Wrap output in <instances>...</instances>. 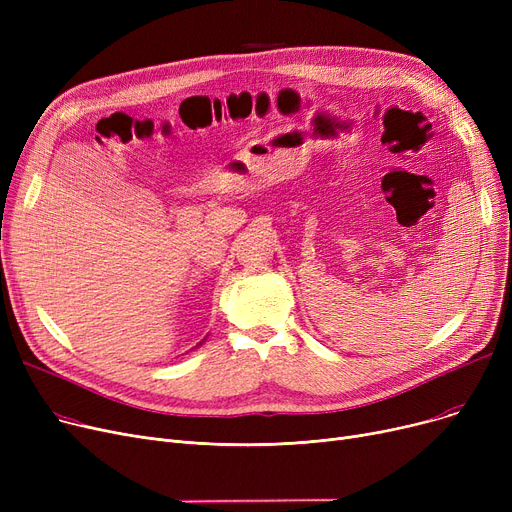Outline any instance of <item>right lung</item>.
<instances>
[{"instance_id": "right-lung-1", "label": "right lung", "mask_w": 512, "mask_h": 512, "mask_svg": "<svg viewBox=\"0 0 512 512\" xmlns=\"http://www.w3.org/2000/svg\"><path fill=\"white\" fill-rule=\"evenodd\" d=\"M205 340H207V336H205V338H203V340H201V342H199V344H197V346H201V344H203V342H205Z\"/></svg>"}]
</instances>
